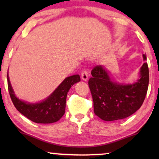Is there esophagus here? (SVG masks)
<instances>
[{
  "label": "esophagus",
  "mask_w": 159,
  "mask_h": 159,
  "mask_svg": "<svg viewBox=\"0 0 159 159\" xmlns=\"http://www.w3.org/2000/svg\"><path fill=\"white\" fill-rule=\"evenodd\" d=\"M81 79L83 80V81H87L89 77V74L88 72H87V71L85 70V69H84V70L81 72Z\"/></svg>",
  "instance_id": "obj_1"
}]
</instances>
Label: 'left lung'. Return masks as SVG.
<instances>
[{"label": "left lung", "instance_id": "obj_1", "mask_svg": "<svg viewBox=\"0 0 159 159\" xmlns=\"http://www.w3.org/2000/svg\"><path fill=\"white\" fill-rule=\"evenodd\" d=\"M146 61L147 57L143 54ZM88 81L93 101L94 113L105 121L125 119L141 107L149 86V68L144 63L140 69V78L133 84L123 85L113 82L101 65L91 71Z\"/></svg>", "mask_w": 159, "mask_h": 159}]
</instances>
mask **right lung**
<instances>
[{
  "label": "right lung",
  "mask_w": 159,
  "mask_h": 159,
  "mask_svg": "<svg viewBox=\"0 0 159 159\" xmlns=\"http://www.w3.org/2000/svg\"><path fill=\"white\" fill-rule=\"evenodd\" d=\"M80 80L78 75L69 76L45 101L37 104H30L21 101L15 96L7 74L9 93L14 106L27 119L36 123H52L61 119L65 114L66 100L69 89Z\"/></svg>",
  "instance_id": "obj_1"
}]
</instances>
